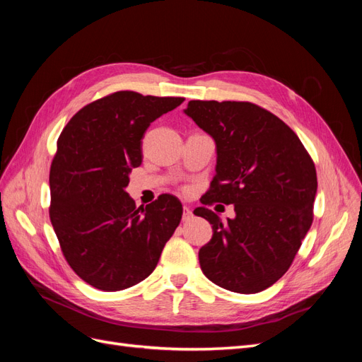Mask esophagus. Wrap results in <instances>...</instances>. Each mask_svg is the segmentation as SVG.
Here are the masks:
<instances>
[{
  "instance_id": "esophagus-1",
  "label": "esophagus",
  "mask_w": 362,
  "mask_h": 362,
  "mask_svg": "<svg viewBox=\"0 0 362 362\" xmlns=\"http://www.w3.org/2000/svg\"><path fill=\"white\" fill-rule=\"evenodd\" d=\"M192 217H193V213H192V210H190V206L184 205V214H182V221H184V222H189Z\"/></svg>"
}]
</instances>
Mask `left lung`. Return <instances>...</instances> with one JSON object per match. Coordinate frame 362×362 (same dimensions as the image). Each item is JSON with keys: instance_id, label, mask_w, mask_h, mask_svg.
Here are the masks:
<instances>
[{"instance_id": "left-lung-1", "label": "left lung", "mask_w": 362, "mask_h": 362, "mask_svg": "<svg viewBox=\"0 0 362 362\" xmlns=\"http://www.w3.org/2000/svg\"><path fill=\"white\" fill-rule=\"evenodd\" d=\"M184 113L216 141L204 204H234L235 211L223 223L205 206L194 210L213 228L199 250L201 269L218 287L259 293L288 270L311 228L314 161L294 131L257 104L198 100Z\"/></svg>"}]
</instances>
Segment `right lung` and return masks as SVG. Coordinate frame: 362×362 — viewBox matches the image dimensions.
I'll use <instances>...</instances> for the list:
<instances>
[{"label":"right lung","instance_id":"add662e5","mask_svg":"<svg viewBox=\"0 0 362 362\" xmlns=\"http://www.w3.org/2000/svg\"><path fill=\"white\" fill-rule=\"evenodd\" d=\"M182 101L115 92L75 113L57 140L49 218L71 269L98 290H125L148 278L180 225L178 198L161 194L137 208L125 189L144 158L148 127Z\"/></svg>","mask_w":362,"mask_h":362}]
</instances>
